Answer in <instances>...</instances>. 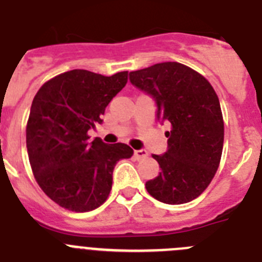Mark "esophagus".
Wrapping results in <instances>:
<instances>
[{
	"mask_svg": "<svg viewBox=\"0 0 262 262\" xmlns=\"http://www.w3.org/2000/svg\"><path fill=\"white\" fill-rule=\"evenodd\" d=\"M147 151L145 149H136V151H134V156H135L136 160H142L144 159V157H147Z\"/></svg>",
	"mask_w": 262,
	"mask_h": 262,
	"instance_id": "34e87169",
	"label": "esophagus"
}]
</instances>
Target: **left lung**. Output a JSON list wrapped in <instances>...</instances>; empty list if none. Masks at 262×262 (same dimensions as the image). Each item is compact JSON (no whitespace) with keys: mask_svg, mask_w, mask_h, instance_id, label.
<instances>
[{"mask_svg":"<svg viewBox=\"0 0 262 262\" xmlns=\"http://www.w3.org/2000/svg\"><path fill=\"white\" fill-rule=\"evenodd\" d=\"M129 81L155 99L157 119L170 124L168 151L152 155L161 172L145 182L147 191L168 205L195 200L214 178L223 151V115L214 88L176 61L129 72Z\"/></svg>","mask_w":262,"mask_h":262,"instance_id":"1","label":"left lung"}]
</instances>
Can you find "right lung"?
<instances>
[{"instance_id": "obj_1", "label": "right lung", "mask_w": 262, "mask_h": 262, "mask_svg": "<svg viewBox=\"0 0 262 262\" xmlns=\"http://www.w3.org/2000/svg\"><path fill=\"white\" fill-rule=\"evenodd\" d=\"M127 76L73 69L41 85L32 99L26 127L30 165L41 190L64 209L99 207L110 194L114 166L134 155L123 143L106 144L88 135L102 123L101 115L126 86Z\"/></svg>"}]
</instances>
